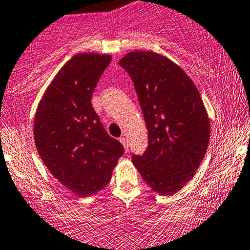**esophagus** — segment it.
Wrapping results in <instances>:
<instances>
[{
    "mask_svg": "<svg viewBox=\"0 0 250 250\" xmlns=\"http://www.w3.org/2000/svg\"><path fill=\"white\" fill-rule=\"evenodd\" d=\"M120 141H121V143H122V145H123V147H125V150L128 151V141H127V139H125V137H121L120 138Z\"/></svg>",
    "mask_w": 250,
    "mask_h": 250,
    "instance_id": "1",
    "label": "esophagus"
}]
</instances>
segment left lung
Wrapping results in <instances>:
<instances>
[{"instance_id":"1","label":"left lung","mask_w":250,"mask_h":250,"mask_svg":"<svg viewBox=\"0 0 250 250\" xmlns=\"http://www.w3.org/2000/svg\"><path fill=\"white\" fill-rule=\"evenodd\" d=\"M118 64L132 77L148 133L147 148L133 155V165L153 191L173 195L193 178L208 148L210 122L200 92L158 53L134 50Z\"/></svg>"}]
</instances>
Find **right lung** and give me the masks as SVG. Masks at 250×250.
Returning <instances> with one entry per match:
<instances>
[{
	"label": "right lung",
	"instance_id": "obj_1",
	"mask_svg": "<svg viewBox=\"0 0 250 250\" xmlns=\"http://www.w3.org/2000/svg\"><path fill=\"white\" fill-rule=\"evenodd\" d=\"M111 55L80 53L59 70L40 100L34 121L39 155L49 172L75 195L106 188L125 152L92 106V94Z\"/></svg>",
	"mask_w": 250,
	"mask_h": 250
}]
</instances>
